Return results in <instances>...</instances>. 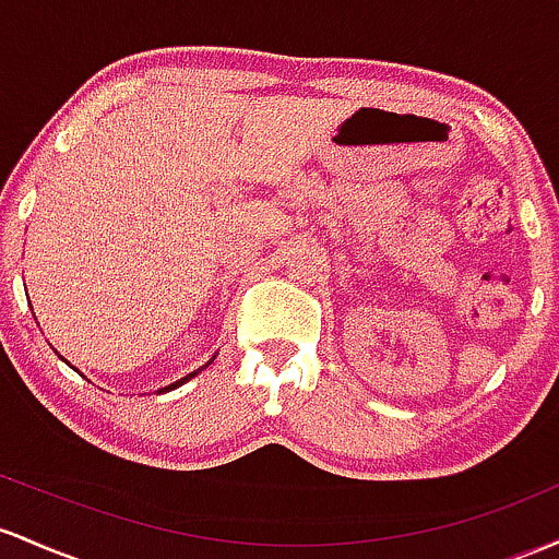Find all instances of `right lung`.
<instances>
[{
  "label": "right lung",
  "instance_id": "1",
  "mask_svg": "<svg viewBox=\"0 0 559 559\" xmlns=\"http://www.w3.org/2000/svg\"><path fill=\"white\" fill-rule=\"evenodd\" d=\"M211 364V361H209ZM209 364H205V367H209ZM200 369H203V367H200ZM200 369H195V372H192V374H187V378H181V380H177V382H171V385H166V388H160V391L158 393H166V391H174V388H179V385H185V382L187 380H190V378H195V374L200 372Z\"/></svg>",
  "mask_w": 559,
  "mask_h": 559
}]
</instances>
